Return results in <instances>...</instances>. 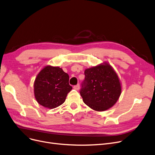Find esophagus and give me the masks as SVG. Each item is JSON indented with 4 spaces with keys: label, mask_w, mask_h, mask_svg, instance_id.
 Listing matches in <instances>:
<instances>
[{
    "label": "esophagus",
    "mask_w": 155,
    "mask_h": 155,
    "mask_svg": "<svg viewBox=\"0 0 155 155\" xmlns=\"http://www.w3.org/2000/svg\"><path fill=\"white\" fill-rule=\"evenodd\" d=\"M73 89L77 90V91H78V90L80 89V85H79V84H77V85H75V86L73 87Z\"/></svg>",
    "instance_id": "1"
}]
</instances>
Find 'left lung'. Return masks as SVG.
Wrapping results in <instances>:
<instances>
[{
	"label": "left lung",
	"instance_id": "left-lung-1",
	"mask_svg": "<svg viewBox=\"0 0 155 155\" xmlns=\"http://www.w3.org/2000/svg\"><path fill=\"white\" fill-rule=\"evenodd\" d=\"M80 94L84 102L92 110H108L118 101L122 87L117 74L110 64L104 63L86 69Z\"/></svg>",
	"mask_w": 155,
	"mask_h": 155
}]
</instances>
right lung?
Wrapping results in <instances>:
<instances>
[{"mask_svg":"<svg viewBox=\"0 0 155 155\" xmlns=\"http://www.w3.org/2000/svg\"><path fill=\"white\" fill-rule=\"evenodd\" d=\"M33 87L37 101L49 109L61 105L72 89L68 74L59 67L51 66L44 67L39 72Z\"/></svg>","mask_w":155,"mask_h":155,"instance_id":"add662e5","label":"right lung"}]
</instances>
